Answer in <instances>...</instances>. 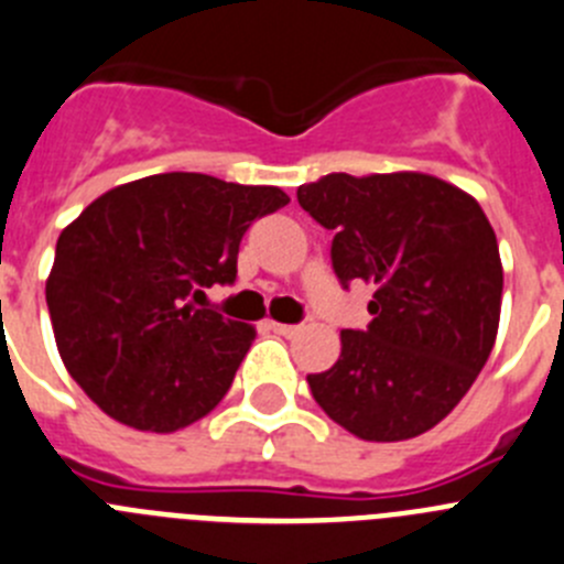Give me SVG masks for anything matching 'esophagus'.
Returning <instances> with one entry per match:
<instances>
[{
  "instance_id": "obj_1",
  "label": "esophagus",
  "mask_w": 564,
  "mask_h": 564,
  "mask_svg": "<svg viewBox=\"0 0 564 564\" xmlns=\"http://www.w3.org/2000/svg\"><path fill=\"white\" fill-rule=\"evenodd\" d=\"M270 328L275 330L278 336H286V339H292V336H297L300 330H303L300 325H286V323H270Z\"/></svg>"
}]
</instances>
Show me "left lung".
Listing matches in <instances>:
<instances>
[{"mask_svg":"<svg viewBox=\"0 0 564 564\" xmlns=\"http://www.w3.org/2000/svg\"><path fill=\"white\" fill-rule=\"evenodd\" d=\"M297 203L334 230L341 286H376L367 330H341L336 365L308 376L314 401L367 442L434 429L487 365L501 319L503 267L481 205L423 172H334L303 183Z\"/></svg>","mask_w":564,"mask_h":564,"instance_id":"obj_1","label":"left lung"}]
</instances>
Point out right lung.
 I'll use <instances>...</instances> for the list:
<instances>
[{
    "label": "right lung",
    "instance_id": "1",
    "mask_svg": "<svg viewBox=\"0 0 564 564\" xmlns=\"http://www.w3.org/2000/svg\"><path fill=\"white\" fill-rule=\"evenodd\" d=\"M286 203L278 186L166 172L63 228L46 278L57 354L108 417L170 434L223 401L256 328L203 306V289L236 281L241 236Z\"/></svg>",
    "mask_w": 564,
    "mask_h": 564
}]
</instances>
